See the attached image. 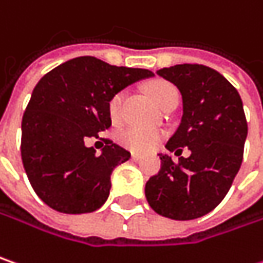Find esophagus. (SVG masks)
Here are the masks:
<instances>
[{
	"instance_id": "esophagus-1",
	"label": "esophagus",
	"mask_w": 263,
	"mask_h": 263,
	"mask_svg": "<svg viewBox=\"0 0 263 263\" xmlns=\"http://www.w3.org/2000/svg\"><path fill=\"white\" fill-rule=\"evenodd\" d=\"M131 158H132V161L138 162V161H141V159H143V155H140V153H132Z\"/></svg>"
}]
</instances>
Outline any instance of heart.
Instances as JSON below:
<instances>
[{
  "mask_svg": "<svg viewBox=\"0 0 263 263\" xmlns=\"http://www.w3.org/2000/svg\"><path fill=\"white\" fill-rule=\"evenodd\" d=\"M147 92H148L152 101L159 108H162L171 98L178 97L177 89L170 82H165V80H156V82L150 83L147 86ZM123 100H125V92H116L108 101V115L113 122L120 120ZM162 131L143 129V128H134V126L120 131L117 135V140L122 146L129 148V150H134V152H140V153H146V152L153 150L162 141Z\"/></svg>",
  "mask_w": 263,
  "mask_h": 263,
  "instance_id": "obj_1",
  "label": "heart"
}]
</instances>
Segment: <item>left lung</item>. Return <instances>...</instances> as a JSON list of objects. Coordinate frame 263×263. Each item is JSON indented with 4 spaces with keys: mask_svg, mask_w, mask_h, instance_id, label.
Masks as SVG:
<instances>
[{
    "mask_svg": "<svg viewBox=\"0 0 263 263\" xmlns=\"http://www.w3.org/2000/svg\"><path fill=\"white\" fill-rule=\"evenodd\" d=\"M158 74L177 86L183 98V117L166 148L179 156L183 146L189 158L177 162L161 156V170L146 183L148 205L174 220H192L214 210L229 192L238 173L247 120L238 90L220 72L181 64Z\"/></svg>",
    "mask_w": 263,
    "mask_h": 263,
    "instance_id": "1",
    "label": "left lung"
}]
</instances>
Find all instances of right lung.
I'll return each mask as SVG.
<instances>
[{
    "label": "right lung",
    "mask_w": 263,
    "mask_h": 263,
    "mask_svg": "<svg viewBox=\"0 0 263 263\" xmlns=\"http://www.w3.org/2000/svg\"><path fill=\"white\" fill-rule=\"evenodd\" d=\"M152 76L148 70L80 56L41 77L22 119L21 155L44 204L59 213L83 214L107 201L113 170L131 153L108 141L97 156L85 141L111 126L108 101L116 92Z\"/></svg>",
    "instance_id": "obj_1"
}]
</instances>
